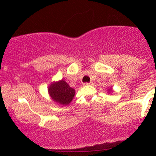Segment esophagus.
<instances>
[{
    "label": "esophagus",
    "instance_id": "34e87169",
    "mask_svg": "<svg viewBox=\"0 0 156 156\" xmlns=\"http://www.w3.org/2000/svg\"><path fill=\"white\" fill-rule=\"evenodd\" d=\"M90 84H93V82H90V83H85L84 85H90Z\"/></svg>",
    "mask_w": 156,
    "mask_h": 156
}]
</instances>
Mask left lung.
<instances>
[{"mask_svg": "<svg viewBox=\"0 0 156 156\" xmlns=\"http://www.w3.org/2000/svg\"><path fill=\"white\" fill-rule=\"evenodd\" d=\"M107 90H108V94H111V93H112V92H113V90H112V87L108 88V89Z\"/></svg>", "mask_w": 156, "mask_h": 156, "instance_id": "obj_1", "label": "left lung"}]
</instances>
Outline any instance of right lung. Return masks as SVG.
Segmentation results:
<instances>
[{"mask_svg":"<svg viewBox=\"0 0 156 156\" xmlns=\"http://www.w3.org/2000/svg\"><path fill=\"white\" fill-rule=\"evenodd\" d=\"M48 90L52 100L59 106H67L75 97V89L71 87L63 79L52 82Z\"/></svg>","mask_w":156,"mask_h":156,"instance_id":"right-lung-1","label":"right lung"}]
</instances>
